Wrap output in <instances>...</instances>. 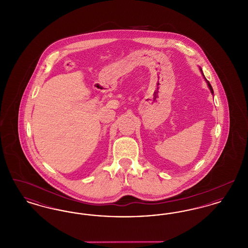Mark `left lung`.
<instances>
[{"label":"left lung","mask_w":248,"mask_h":248,"mask_svg":"<svg viewBox=\"0 0 248 248\" xmlns=\"http://www.w3.org/2000/svg\"><path fill=\"white\" fill-rule=\"evenodd\" d=\"M199 70H200L201 73H202V77H203V79L205 80V82H206V83H207V85H208V87H209V89H210V91H211V93H212V94H214V91H213V88L212 86H211V84H210V83L206 80V78L204 77V75H203V73H202V70L201 69V67H199Z\"/></svg>","instance_id":"1"}]
</instances>
